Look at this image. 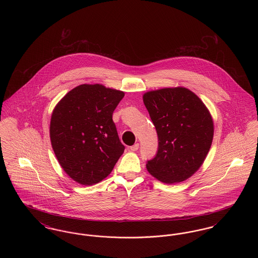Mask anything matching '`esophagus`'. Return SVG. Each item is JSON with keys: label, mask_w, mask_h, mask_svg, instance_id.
<instances>
[{"label": "esophagus", "mask_w": 258, "mask_h": 258, "mask_svg": "<svg viewBox=\"0 0 258 258\" xmlns=\"http://www.w3.org/2000/svg\"><path fill=\"white\" fill-rule=\"evenodd\" d=\"M138 148H139V144H138V143H135V145L131 146V147H130V149H131L132 151H134V152H135V151H137V150H138Z\"/></svg>", "instance_id": "34e87169"}]
</instances>
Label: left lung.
Instances as JSON below:
<instances>
[{"label": "left lung", "mask_w": 258, "mask_h": 258, "mask_svg": "<svg viewBox=\"0 0 258 258\" xmlns=\"http://www.w3.org/2000/svg\"><path fill=\"white\" fill-rule=\"evenodd\" d=\"M143 101L159 138L148 171L166 184L183 182L198 170L212 145L214 123L208 109L182 87L148 92Z\"/></svg>", "instance_id": "obj_1"}]
</instances>
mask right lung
<instances>
[{
  "instance_id": "right-lung-1",
  "label": "right lung",
  "mask_w": 258,
  "mask_h": 258,
  "mask_svg": "<svg viewBox=\"0 0 258 258\" xmlns=\"http://www.w3.org/2000/svg\"><path fill=\"white\" fill-rule=\"evenodd\" d=\"M124 97L99 84L75 87L59 101L50 122V139L62 169L75 182L97 184L123 155L112 115Z\"/></svg>"
}]
</instances>
